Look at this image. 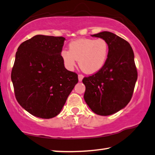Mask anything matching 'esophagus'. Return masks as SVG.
Returning a JSON list of instances; mask_svg holds the SVG:
<instances>
[{
  "label": "esophagus",
  "instance_id": "1",
  "mask_svg": "<svg viewBox=\"0 0 155 155\" xmlns=\"http://www.w3.org/2000/svg\"><path fill=\"white\" fill-rule=\"evenodd\" d=\"M78 81H81L84 77V75H83V74H78Z\"/></svg>",
  "mask_w": 155,
  "mask_h": 155
}]
</instances>
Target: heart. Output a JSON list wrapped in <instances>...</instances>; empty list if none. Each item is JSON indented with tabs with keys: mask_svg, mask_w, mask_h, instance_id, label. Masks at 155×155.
<instances>
[{
	"mask_svg": "<svg viewBox=\"0 0 155 155\" xmlns=\"http://www.w3.org/2000/svg\"><path fill=\"white\" fill-rule=\"evenodd\" d=\"M109 46L102 38H81L71 41L69 51L64 50L61 56L69 69L75 66L77 60L84 72L92 74L100 71L107 63Z\"/></svg>",
	"mask_w": 155,
	"mask_h": 155,
	"instance_id": "heart-1",
	"label": "heart"
}]
</instances>
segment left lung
<instances>
[{
	"mask_svg": "<svg viewBox=\"0 0 155 155\" xmlns=\"http://www.w3.org/2000/svg\"><path fill=\"white\" fill-rule=\"evenodd\" d=\"M109 46L107 63L94 74L84 77V100L94 114L109 115L125 107L130 101L138 73L134 54L127 41L108 31L94 34Z\"/></svg>",
	"mask_w": 155,
	"mask_h": 155,
	"instance_id": "left-lung-1",
	"label": "left lung"
}]
</instances>
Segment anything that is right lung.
<instances>
[{
  "label": "right lung",
  "instance_id": "obj_1",
  "mask_svg": "<svg viewBox=\"0 0 155 155\" xmlns=\"http://www.w3.org/2000/svg\"><path fill=\"white\" fill-rule=\"evenodd\" d=\"M65 38L38 35L24 41L16 53L11 73L18 103L34 116L58 115L78 83V74L64 66Z\"/></svg>",
  "mask_w": 155,
  "mask_h": 155
}]
</instances>
